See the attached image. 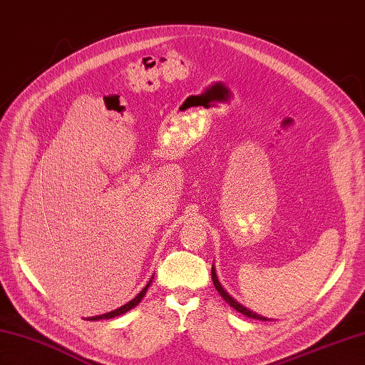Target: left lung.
Wrapping results in <instances>:
<instances>
[{"mask_svg": "<svg viewBox=\"0 0 365 365\" xmlns=\"http://www.w3.org/2000/svg\"><path fill=\"white\" fill-rule=\"evenodd\" d=\"M211 277H212V282H214V287H216V289L219 292V294L225 299V302H228L232 308H235V310H237L239 313H242V314H245V316H248V317H253V319H259V321H269V319H267V317H264V316H260V314H257V313H255V312H251V310H248L247 307H244V305H240L235 297H231L225 289H223V287L220 285V282H219V279H217V274H216V269H214V267L211 268Z\"/></svg>", "mask_w": 365, "mask_h": 365, "instance_id": "1", "label": "left lung"}]
</instances>
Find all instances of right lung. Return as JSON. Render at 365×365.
I'll use <instances>...</instances> for the list:
<instances>
[{"instance_id": "right-lung-1", "label": "right lung", "mask_w": 365, "mask_h": 365, "mask_svg": "<svg viewBox=\"0 0 365 365\" xmlns=\"http://www.w3.org/2000/svg\"><path fill=\"white\" fill-rule=\"evenodd\" d=\"M154 277V276H153ZM153 277H151V280H149V282L146 284V287L142 289V292H140L133 301H129L128 304H125V305H121L120 308H117V310H112V312H109V313H105V314H100V316H92V317H88L86 321H100V319H110V317H115V316H120V314H125V313H128L129 310H133V308L135 307V305H138L140 304V301H142L143 299V296L146 294V292H148V288H149V285L153 284Z\"/></svg>"}]
</instances>
